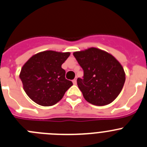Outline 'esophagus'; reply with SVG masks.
I'll list each match as a JSON object with an SVG mask.
<instances>
[{"mask_svg":"<svg viewBox=\"0 0 147 147\" xmlns=\"http://www.w3.org/2000/svg\"><path fill=\"white\" fill-rule=\"evenodd\" d=\"M72 82H73L74 85H76V84H77V79H74L73 80H72Z\"/></svg>","mask_w":147,"mask_h":147,"instance_id":"1","label":"esophagus"}]
</instances>
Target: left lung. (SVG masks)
<instances>
[{"label": "left lung", "instance_id": "8db88e82", "mask_svg": "<svg viewBox=\"0 0 147 147\" xmlns=\"http://www.w3.org/2000/svg\"><path fill=\"white\" fill-rule=\"evenodd\" d=\"M73 55L84 72L83 78L77 80L84 98L98 106L113 102L126 80L119 61L108 52L94 47L75 52Z\"/></svg>", "mask_w": 147, "mask_h": 147}]
</instances>
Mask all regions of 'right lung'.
Returning a JSON list of instances; mask_svg holds the SVG:
<instances>
[{
  "instance_id": "obj_1",
  "label": "right lung",
  "mask_w": 147,
  "mask_h": 147,
  "mask_svg": "<svg viewBox=\"0 0 147 147\" xmlns=\"http://www.w3.org/2000/svg\"><path fill=\"white\" fill-rule=\"evenodd\" d=\"M69 52L45 51L31 57L21 68L20 79L24 90L36 103L51 106L59 102L72 85L65 78L62 65Z\"/></svg>"
}]
</instances>
